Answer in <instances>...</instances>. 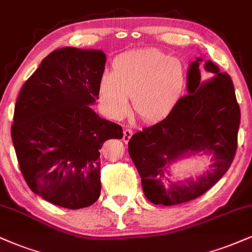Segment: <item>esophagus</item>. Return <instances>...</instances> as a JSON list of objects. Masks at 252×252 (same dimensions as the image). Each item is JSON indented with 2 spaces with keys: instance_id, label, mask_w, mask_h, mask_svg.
Instances as JSON below:
<instances>
[{
  "instance_id": "esophagus-1",
  "label": "esophagus",
  "mask_w": 252,
  "mask_h": 252,
  "mask_svg": "<svg viewBox=\"0 0 252 252\" xmlns=\"http://www.w3.org/2000/svg\"><path fill=\"white\" fill-rule=\"evenodd\" d=\"M131 136H132V130H130V129L123 130V142L128 143L129 139L131 138Z\"/></svg>"
}]
</instances>
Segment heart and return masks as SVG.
<instances>
[{"mask_svg": "<svg viewBox=\"0 0 252 252\" xmlns=\"http://www.w3.org/2000/svg\"><path fill=\"white\" fill-rule=\"evenodd\" d=\"M186 86V75L178 60L154 49L134 50L117 56L113 71L102 75L99 99L113 118L129 111L132 97L135 114L147 122L165 118L175 108Z\"/></svg>", "mask_w": 252, "mask_h": 252, "instance_id": "heart-1", "label": "heart"}]
</instances>
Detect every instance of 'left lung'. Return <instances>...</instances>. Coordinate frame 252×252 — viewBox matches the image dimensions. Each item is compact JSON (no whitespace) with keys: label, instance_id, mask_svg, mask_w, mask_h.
Masks as SVG:
<instances>
[{"label":"left lung","instance_id":"left-lung-1","mask_svg":"<svg viewBox=\"0 0 252 252\" xmlns=\"http://www.w3.org/2000/svg\"><path fill=\"white\" fill-rule=\"evenodd\" d=\"M197 57L188 70V95L160 122L130 138L129 154L142 178L144 195L154 204L174 205L202 196L228 171L237 150L241 110L231 78L207 61L211 78L201 81ZM203 151L213 155L211 172L175 185L167 169L175 160ZM171 183L166 187L167 182Z\"/></svg>","mask_w":252,"mask_h":252}]
</instances>
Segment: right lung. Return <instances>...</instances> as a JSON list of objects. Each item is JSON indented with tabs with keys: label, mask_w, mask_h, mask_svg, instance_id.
<instances>
[{
	"label": "right lung",
	"mask_w": 252,
	"mask_h": 252,
	"mask_svg": "<svg viewBox=\"0 0 252 252\" xmlns=\"http://www.w3.org/2000/svg\"><path fill=\"white\" fill-rule=\"evenodd\" d=\"M107 57L65 47L50 53L17 97L11 138L24 181L53 204L81 209L101 193L99 150L122 138L118 124L90 108L98 98Z\"/></svg>",
	"instance_id": "add662e5"
}]
</instances>
